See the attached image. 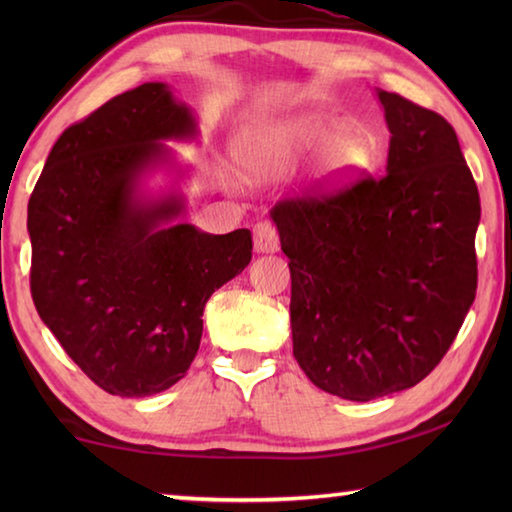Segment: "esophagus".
<instances>
[{"instance_id": "1", "label": "esophagus", "mask_w": 512, "mask_h": 512, "mask_svg": "<svg viewBox=\"0 0 512 512\" xmlns=\"http://www.w3.org/2000/svg\"><path fill=\"white\" fill-rule=\"evenodd\" d=\"M253 237L257 253H275V250L280 248V235H277L273 223L259 221L253 228Z\"/></svg>"}]
</instances>
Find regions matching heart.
<instances>
[{"mask_svg": "<svg viewBox=\"0 0 512 512\" xmlns=\"http://www.w3.org/2000/svg\"><path fill=\"white\" fill-rule=\"evenodd\" d=\"M327 144L329 169L339 173L352 169L363 153V140L354 128L336 119L307 117L250 135L244 144V160L250 167L266 169L293 155L323 149Z\"/></svg>", "mask_w": 512, "mask_h": 512, "instance_id": "b5f03b06", "label": "heart"}]
</instances>
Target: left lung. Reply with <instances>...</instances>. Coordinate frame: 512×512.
Here are the masks:
<instances>
[{
  "label": "left lung",
  "mask_w": 512,
  "mask_h": 512,
  "mask_svg": "<svg viewBox=\"0 0 512 512\" xmlns=\"http://www.w3.org/2000/svg\"><path fill=\"white\" fill-rule=\"evenodd\" d=\"M381 178L275 203L291 271L293 357L325 393L368 402L445 357L476 296L479 189L445 117L379 90Z\"/></svg>",
  "instance_id": "1"
}]
</instances>
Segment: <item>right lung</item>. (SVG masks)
<instances>
[{
  "instance_id": "obj_1",
  "label": "right lung",
  "mask_w": 512,
  "mask_h": 512,
  "mask_svg": "<svg viewBox=\"0 0 512 512\" xmlns=\"http://www.w3.org/2000/svg\"><path fill=\"white\" fill-rule=\"evenodd\" d=\"M194 135L169 85L144 83L65 128L29 198L33 305L110 395L146 397L183 379L205 302L253 257L250 230L207 235L173 223L180 196H140L144 173L171 162L162 142Z\"/></svg>"
}]
</instances>
